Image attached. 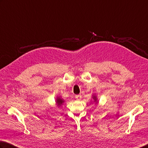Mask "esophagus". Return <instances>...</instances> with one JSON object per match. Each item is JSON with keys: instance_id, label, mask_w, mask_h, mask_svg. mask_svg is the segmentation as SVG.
<instances>
[{"instance_id": "esophagus-1", "label": "esophagus", "mask_w": 148, "mask_h": 148, "mask_svg": "<svg viewBox=\"0 0 148 148\" xmlns=\"http://www.w3.org/2000/svg\"><path fill=\"white\" fill-rule=\"evenodd\" d=\"M76 100H78V101L81 100L82 96H81V95H76Z\"/></svg>"}]
</instances>
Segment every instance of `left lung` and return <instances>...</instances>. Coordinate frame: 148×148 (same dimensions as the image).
<instances>
[{
  "instance_id": "obj_1",
  "label": "left lung",
  "mask_w": 148,
  "mask_h": 148,
  "mask_svg": "<svg viewBox=\"0 0 148 148\" xmlns=\"http://www.w3.org/2000/svg\"><path fill=\"white\" fill-rule=\"evenodd\" d=\"M92 100H93L94 103H95V104H98V100L97 95H96V94H93V95H92ZM91 102H92V101H91ZM91 102H90V103H91Z\"/></svg>"
}]
</instances>
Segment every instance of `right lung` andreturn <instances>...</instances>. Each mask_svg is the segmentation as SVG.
Here are the masks:
<instances>
[{
	"label": "right lung",
	"mask_w": 148,
	"mask_h": 148,
	"mask_svg": "<svg viewBox=\"0 0 148 148\" xmlns=\"http://www.w3.org/2000/svg\"><path fill=\"white\" fill-rule=\"evenodd\" d=\"M64 102H65V100H64V99L61 98V96H58L57 97H56V106H57V107H60L61 106H62L64 103Z\"/></svg>",
	"instance_id": "obj_1"
}]
</instances>
